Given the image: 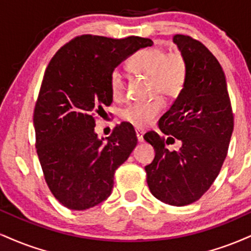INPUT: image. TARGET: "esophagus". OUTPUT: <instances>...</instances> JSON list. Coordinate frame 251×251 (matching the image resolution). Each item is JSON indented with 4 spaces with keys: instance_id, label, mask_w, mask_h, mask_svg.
I'll list each match as a JSON object with an SVG mask.
<instances>
[{
    "instance_id": "34e87169",
    "label": "esophagus",
    "mask_w": 251,
    "mask_h": 251,
    "mask_svg": "<svg viewBox=\"0 0 251 251\" xmlns=\"http://www.w3.org/2000/svg\"><path fill=\"white\" fill-rule=\"evenodd\" d=\"M135 134H137V139L139 143H143L144 141V131L143 129L135 128Z\"/></svg>"
}]
</instances>
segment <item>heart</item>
Here are the masks:
<instances>
[{"instance_id":"heart-1","label":"heart","mask_w":251,"mask_h":251,"mask_svg":"<svg viewBox=\"0 0 251 251\" xmlns=\"http://www.w3.org/2000/svg\"><path fill=\"white\" fill-rule=\"evenodd\" d=\"M128 68L134 74L144 75L152 81V91L166 99L175 98L185 86L188 65L180 51L167 52L161 47L146 48L138 51L129 60ZM111 95L120 99L125 93V79L119 70H113L108 78ZM164 110V101L155 98L151 101L129 102L120 116L135 127H146L160 116Z\"/></svg>"}]
</instances>
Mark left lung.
<instances>
[{
	"label": "left lung",
	"instance_id": "obj_1",
	"mask_svg": "<svg viewBox=\"0 0 251 251\" xmlns=\"http://www.w3.org/2000/svg\"><path fill=\"white\" fill-rule=\"evenodd\" d=\"M173 42L185 56L188 75L182 91L160 118L165 135L147 132L155 158L145 167L147 185L156 199L172 206H187L206 193L227 156L234 128L225 72L216 57L198 39L174 35ZM177 138L179 150L166 144Z\"/></svg>",
	"mask_w": 251,
	"mask_h": 251
}]
</instances>
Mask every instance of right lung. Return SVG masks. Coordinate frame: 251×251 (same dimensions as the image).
I'll return each instance as SVG.
<instances>
[{
	"mask_svg": "<svg viewBox=\"0 0 251 251\" xmlns=\"http://www.w3.org/2000/svg\"><path fill=\"white\" fill-rule=\"evenodd\" d=\"M153 45L152 39L80 35L51 58L34 110L36 151L45 182L72 210L95 207L110 196L116 170L137 145L131 124L99 140L96 119L111 105L108 78L120 62Z\"/></svg>",
	"mask_w": 251,
	"mask_h": 251,
	"instance_id": "right-lung-1",
	"label": "right lung"
}]
</instances>
